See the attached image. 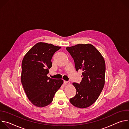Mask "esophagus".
<instances>
[{
	"label": "esophagus",
	"mask_w": 129,
	"mask_h": 129,
	"mask_svg": "<svg viewBox=\"0 0 129 129\" xmlns=\"http://www.w3.org/2000/svg\"><path fill=\"white\" fill-rule=\"evenodd\" d=\"M64 83L65 84H70V82L69 81H64Z\"/></svg>",
	"instance_id": "34e87169"
}]
</instances>
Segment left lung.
I'll use <instances>...</instances> for the list:
<instances>
[{"label":"left lung","instance_id":"8db88e82","mask_svg":"<svg viewBox=\"0 0 129 129\" xmlns=\"http://www.w3.org/2000/svg\"><path fill=\"white\" fill-rule=\"evenodd\" d=\"M66 49L74 60L76 71H83L80 84L73 83L77 90L76 94L69 101L78 108L88 107L97 100L104 88L105 60L97 49L90 44H80Z\"/></svg>","mask_w":129,"mask_h":129}]
</instances>
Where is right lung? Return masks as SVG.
<instances>
[{"instance_id":"1","label":"right lung","mask_w":129,"mask_h":129,"mask_svg":"<svg viewBox=\"0 0 129 129\" xmlns=\"http://www.w3.org/2000/svg\"><path fill=\"white\" fill-rule=\"evenodd\" d=\"M61 47L39 42L25 55L22 62L21 80L25 92L35 106L43 107L49 105L63 83L62 80L47 76L52 66L54 53Z\"/></svg>"}]
</instances>
